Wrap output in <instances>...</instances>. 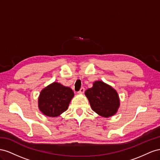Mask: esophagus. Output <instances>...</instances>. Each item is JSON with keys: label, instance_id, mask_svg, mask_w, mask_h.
Returning <instances> with one entry per match:
<instances>
[{"label": "esophagus", "instance_id": "esophagus-1", "mask_svg": "<svg viewBox=\"0 0 160 160\" xmlns=\"http://www.w3.org/2000/svg\"><path fill=\"white\" fill-rule=\"evenodd\" d=\"M84 91H85V89H84V88L82 87V88H80V90L78 91V93L80 94H83V93L84 92Z\"/></svg>", "mask_w": 160, "mask_h": 160}]
</instances>
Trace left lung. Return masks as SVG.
<instances>
[{
	"instance_id": "8db88e82",
	"label": "left lung",
	"mask_w": 160,
	"mask_h": 160,
	"mask_svg": "<svg viewBox=\"0 0 160 160\" xmlns=\"http://www.w3.org/2000/svg\"><path fill=\"white\" fill-rule=\"evenodd\" d=\"M85 95L92 110L102 117L115 115L120 107L117 90L102 81H95L92 87L85 91Z\"/></svg>"
}]
</instances>
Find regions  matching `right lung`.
<instances>
[{
    "label": "right lung",
    "instance_id": "1",
    "mask_svg": "<svg viewBox=\"0 0 160 160\" xmlns=\"http://www.w3.org/2000/svg\"><path fill=\"white\" fill-rule=\"evenodd\" d=\"M74 93L68 86L54 82L41 91L38 98V107L44 115L56 117L65 112Z\"/></svg>",
    "mask_w": 160,
    "mask_h": 160
}]
</instances>
